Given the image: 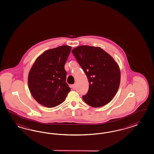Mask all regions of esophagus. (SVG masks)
<instances>
[{
  "mask_svg": "<svg viewBox=\"0 0 154 154\" xmlns=\"http://www.w3.org/2000/svg\"><path fill=\"white\" fill-rule=\"evenodd\" d=\"M72 88L73 90H75V88H76V85H72Z\"/></svg>",
  "mask_w": 154,
  "mask_h": 154,
  "instance_id": "1",
  "label": "esophagus"
}]
</instances>
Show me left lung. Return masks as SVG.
Returning <instances> with one entry per match:
<instances>
[{"label":"left lung","instance_id":"obj_1","mask_svg":"<svg viewBox=\"0 0 154 154\" xmlns=\"http://www.w3.org/2000/svg\"><path fill=\"white\" fill-rule=\"evenodd\" d=\"M89 83L83 99L88 105L100 107L115 97L119 87L120 71L113 57L100 47L80 46L72 50Z\"/></svg>","mask_w":154,"mask_h":154}]
</instances>
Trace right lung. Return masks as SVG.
Here are the masks:
<instances>
[{
  "label": "right lung",
  "instance_id": "1",
  "mask_svg": "<svg viewBox=\"0 0 154 154\" xmlns=\"http://www.w3.org/2000/svg\"><path fill=\"white\" fill-rule=\"evenodd\" d=\"M71 47L61 46L44 52L29 72L28 85L35 100L46 107L63 103L71 88L66 82L64 69Z\"/></svg>",
  "mask_w": 154,
  "mask_h": 154
}]
</instances>
